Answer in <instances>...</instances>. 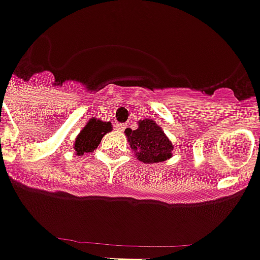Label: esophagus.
Wrapping results in <instances>:
<instances>
[{"instance_id":"esophagus-1","label":"esophagus","mask_w":260,"mask_h":260,"mask_svg":"<svg viewBox=\"0 0 260 260\" xmlns=\"http://www.w3.org/2000/svg\"><path fill=\"white\" fill-rule=\"evenodd\" d=\"M125 126H126V125H125V124H117L116 125V129L119 130V131H124L125 130Z\"/></svg>"}]
</instances>
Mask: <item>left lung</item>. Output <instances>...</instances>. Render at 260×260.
Segmentation results:
<instances>
[{
  "mask_svg": "<svg viewBox=\"0 0 260 260\" xmlns=\"http://www.w3.org/2000/svg\"><path fill=\"white\" fill-rule=\"evenodd\" d=\"M136 130H131L130 127L125 130L136 158L148 164L159 163L171 158L173 144L160 126L151 119L140 120Z\"/></svg>",
  "mask_w": 260,
  "mask_h": 260,
  "instance_id": "1",
  "label": "left lung"
}]
</instances>
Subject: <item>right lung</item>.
<instances>
[{"instance_id": "obj_1", "label": "right lung", "mask_w": 260, "mask_h": 260, "mask_svg": "<svg viewBox=\"0 0 260 260\" xmlns=\"http://www.w3.org/2000/svg\"><path fill=\"white\" fill-rule=\"evenodd\" d=\"M111 130V122H104L96 119L89 120L74 140V149H76L77 155L92 153L100 145L105 134Z\"/></svg>"}]
</instances>
